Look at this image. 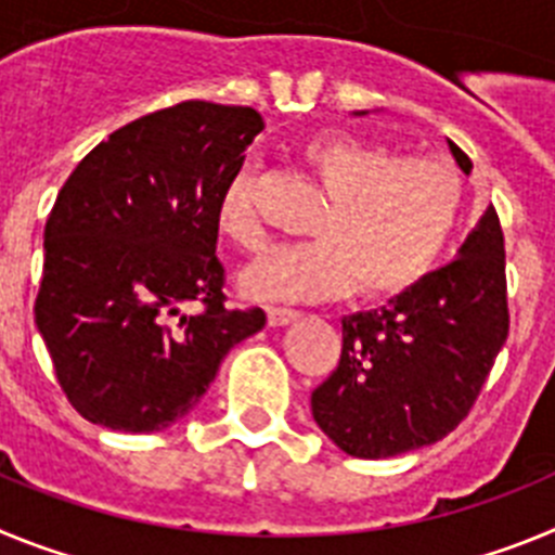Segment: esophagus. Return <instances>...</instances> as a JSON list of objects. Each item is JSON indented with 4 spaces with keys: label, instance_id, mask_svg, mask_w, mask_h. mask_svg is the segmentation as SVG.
Returning a JSON list of instances; mask_svg holds the SVG:
<instances>
[{
    "label": "esophagus",
    "instance_id": "34e87169",
    "mask_svg": "<svg viewBox=\"0 0 555 555\" xmlns=\"http://www.w3.org/2000/svg\"><path fill=\"white\" fill-rule=\"evenodd\" d=\"M267 320L272 327H283L288 322L300 320V311H292V308H267Z\"/></svg>",
    "mask_w": 555,
    "mask_h": 555
}]
</instances>
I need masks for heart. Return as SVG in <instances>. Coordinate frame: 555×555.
Segmentation results:
<instances>
[{"mask_svg":"<svg viewBox=\"0 0 555 555\" xmlns=\"http://www.w3.org/2000/svg\"><path fill=\"white\" fill-rule=\"evenodd\" d=\"M300 164L325 191L311 242L281 244L244 272L255 300H325L356 286L364 297L409 292L436 267L459 224L464 185L450 166L350 135H317ZM253 169L233 175L219 194L217 228L244 249L261 247Z\"/></svg>","mask_w":555,"mask_h":555,"instance_id":"heart-1","label":"heart"}]
</instances>
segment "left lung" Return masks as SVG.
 Instances as JSON below:
<instances>
[{
  "label": "left lung",
  "instance_id": "left-lung-1",
  "mask_svg": "<svg viewBox=\"0 0 555 555\" xmlns=\"http://www.w3.org/2000/svg\"><path fill=\"white\" fill-rule=\"evenodd\" d=\"M448 150L469 175L473 160L453 141ZM506 336V253L489 205L455 261L395 294L384 308L341 320V358L313 389V420L356 459L428 448L473 409Z\"/></svg>",
  "mask_w": 555,
  "mask_h": 555
}]
</instances>
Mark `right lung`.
<instances>
[{
	"label": "right lung",
	"mask_w": 555,
	"mask_h": 555,
	"mask_svg": "<svg viewBox=\"0 0 555 555\" xmlns=\"http://www.w3.org/2000/svg\"><path fill=\"white\" fill-rule=\"evenodd\" d=\"M258 111L180 102L119 127L63 183L43 228L36 327L88 423L152 434L203 400L222 358L267 325L224 308L217 205ZM199 301L206 311L184 308Z\"/></svg>",
	"instance_id": "obj_1"
}]
</instances>
